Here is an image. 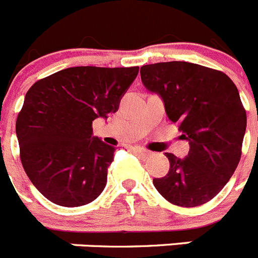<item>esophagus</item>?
<instances>
[{
	"label": "esophagus",
	"instance_id": "34e87169",
	"mask_svg": "<svg viewBox=\"0 0 258 258\" xmlns=\"http://www.w3.org/2000/svg\"><path fill=\"white\" fill-rule=\"evenodd\" d=\"M133 151L137 152V154L140 155L141 157H143V159H150V157L154 156V154H152V152L147 151V150L142 149V147H134Z\"/></svg>",
	"mask_w": 258,
	"mask_h": 258
}]
</instances>
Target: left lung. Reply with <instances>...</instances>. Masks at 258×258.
I'll return each mask as SVG.
<instances>
[{"instance_id": "8db88e82", "label": "left lung", "mask_w": 258, "mask_h": 258, "mask_svg": "<svg viewBox=\"0 0 258 258\" xmlns=\"http://www.w3.org/2000/svg\"><path fill=\"white\" fill-rule=\"evenodd\" d=\"M141 80L163 99L190 145L184 159L166 152L169 172L154 178V186L175 206H202L222 190L240 160L247 113L238 89L221 71L187 61L143 66Z\"/></svg>"}]
</instances>
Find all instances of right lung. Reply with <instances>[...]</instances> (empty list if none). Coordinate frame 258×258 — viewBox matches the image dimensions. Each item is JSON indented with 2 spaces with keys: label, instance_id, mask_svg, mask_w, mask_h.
Masks as SVG:
<instances>
[{
  "label": "right lung",
  "instance_id": "obj_1",
  "mask_svg": "<svg viewBox=\"0 0 258 258\" xmlns=\"http://www.w3.org/2000/svg\"><path fill=\"white\" fill-rule=\"evenodd\" d=\"M140 67H71L38 80L17 118L20 160L46 199L85 206L107 183L115 147L93 136L95 118L116 112Z\"/></svg>",
  "mask_w": 258,
  "mask_h": 258
}]
</instances>
